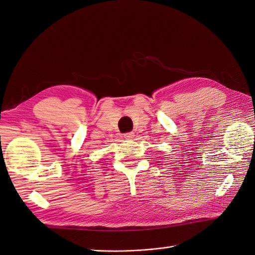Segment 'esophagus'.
<instances>
[{
  "instance_id": "obj_1",
  "label": "esophagus",
  "mask_w": 255,
  "mask_h": 255,
  "mask_svg": "<svg viewBox=\"0 0 255 255\" xmlns=\"http://www.w3.org/2000/svg\"><path fill=\"white\" fill-rule=\"evenodd\" d=\"M124 137H125V139L126 140H132L133 138H134V132H127V133H125L124 134Z\"/></svg>"
}]
</instances>
